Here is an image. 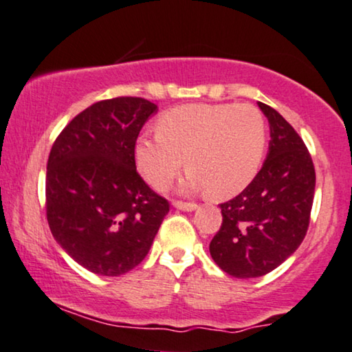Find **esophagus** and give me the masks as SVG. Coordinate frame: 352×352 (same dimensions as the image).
<instances>
[{"label": "esophagus", "instance_id": "esophagus-1", "mask_svg": "<svg viewBox=\"0 0 352 352\" xmlns=\"http://www.w3.org/2000/svg\"><path fill=\"white\" fill-rule=\"evenodd\" d=\"M173 206H175L177 209L180 210H188V212H191V210L198 209V204L196 203H184V201H173Z\"/></svg>", "mask_w": 352, "mask_h": 352}]
</instances>
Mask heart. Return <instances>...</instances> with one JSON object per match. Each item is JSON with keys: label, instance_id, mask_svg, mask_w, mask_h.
Segmentation results:
<instances>
[{"label": "heart", "instance_id": "obj_1", "mask_svg": "<svg viewBox=\"0 0 352 352\" xmlns=\"http://www.w3.org/2000/svg\"><path fill=\"white\" fill-rule=\"evenodd\" d=\"M157 133L135 142L140 173L156 190H166L188 170L185 190H206L210 198H232L251 184L264 159L267 122L251 104H186L164 112Z\"/></svg>", "mask_w": 352, "mask_h": 352}]
</instances>
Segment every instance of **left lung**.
Masks as SVG:
<instances>
[{
	"mask_svg": "<svg viewBox=\"0 0 352 352\" xmlns=\"http://www.w3.org/2000/svg\"><path fill=\"white\" fill-rule=\"evenodd\" d=\"M270 125L264 166L235 198L220 204L222 225L210 256L236 278L269 274L306 236L316 190V168L302 138L274 107L257 102Z\"/></svg>",
	"mask_w": 352,
	"mask_h": 352,
	"instance_id": "left-lung-1",
	"label": "left lung"
}]
</instances>
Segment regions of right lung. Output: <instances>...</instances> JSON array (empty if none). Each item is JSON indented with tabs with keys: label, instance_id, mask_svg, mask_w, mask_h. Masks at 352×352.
Returning a JSON list of instances; mask_svg holds the SVG:
<instances>
[{
	"label": "right lung",
	"instance_id": "1",
	"mask_svg": "<svg viewBox=\"0 0 352 352\" xmlns=\"http://www.w3.org/2000/svg\"><path fill=\"white\" fill-rule=\"evenodd\" d=\"M156 111L143 98L98 101L51 148L46 219L58 245L93 274L119 277L137 267L170 208L135 166V142Z\"/></svg>",
	"mask_w": 352,
	"mask_h": 352
}]
</instances>
